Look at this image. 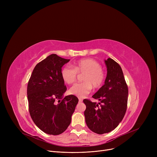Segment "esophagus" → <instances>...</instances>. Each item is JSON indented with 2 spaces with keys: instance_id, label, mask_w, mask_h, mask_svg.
<instances>
[{
  "instance_id": "34e87169",
  "label": "esophagus",
  "mask_w": 157,
  "mask_h": 157,
  "mask_svg": "<svg viewBox=\"0 0 157 157\" xmlns=\"http://www.w3.org/2000/svg\"><path fill=\"white\" fill-rule=\"evenodd\" d=\"M79 102H83V100L81 99V98H79Z\"/></svg>"
}]
</instances>
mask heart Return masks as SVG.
<instances>
[{"instance_id": "obj_1", "label": "heart", "mask_w": 157, "mask_h": 157, "mask_svg": "<svg viewBox=\"0 0 157 157\" xmlns=\"http://www.w3.org/2000/svg\"><path fill=\"white\" fill-rule=\"evenodd\" d=\"M72 67L65 66L61 75L65 83L71 85L76 81L77 74L82 75L83 83L73 85L69 89V94L79 98H83L92 89L100 88L104 81L105 74L102 70L101 64L92 59H82L74 63Z\"/></svg>"}]
</instances>
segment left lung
I'll list each match as a JSON object with an SVG mask.
<instances>
[{"label": "left lung", "instance_id": "1", "mask_svg": "<svg viewBox=\"0 0 157 157\" xmlns=\"http://www.w3.org/2000/svg\"><path fill=\"white\" fill-rule=\"evenodd\" d=\"M104 61L107 67L104 85L92 96L99 102L83 100L86 125L98 134L109 133L117 127L125 116L128 101V86L120 65L110 58Z\"/></svg>", "mask_w": 157, "mask_h": 157}]
</instances>
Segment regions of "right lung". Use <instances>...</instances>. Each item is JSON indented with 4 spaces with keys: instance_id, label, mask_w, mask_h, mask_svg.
Returning a JSON list of instances; mask_svg holds the SVG:
<instances>
[{
    "instance_id": "1",
    "label": "right lung",
    "mask_w": 157,
    "mask_h": 157,
    "mask_svg": "<svg viewBox=\"0 0 157 157\" xmlns=\"http://www.w3.org/2000/svg\"><path fill=\"white\" fill-rule=\"evenodd\" d=\"M52 54L38 63L27 85L30 117L46 134L59 135L67 128L78 102L73 95L63 97L67 90L61 75L63 65L69 62Z\"/></svg>"
}]
</instances>
